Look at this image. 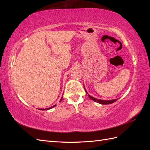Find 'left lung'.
I'll use <instances>...</instances> for the list:
<instances>
[{
  "mask_svg": "<svg viewBox=\"0 0 150 150\" xmlns=\"http://www.w3.org/2000/svg\"><path fill=\"white\" fill-rule=\"evenodd\" d=\"M84 90H85L86 93L87 94H88L87 91L86 90L84 86ZM88 96H89V97H90V98H91V99L92 100H93V101H95V102H97V103H99V104H112V103H114V102H115V101H117V100H118V98H117V99H113V100H104L98 99V98H94V97H91V95H88Z\"/></svg>",
  "mask_w": 150,
  "mask_h": 150,
  "instance_id": "left-lung-1",
  "label": "left lung"
}]
</instances>
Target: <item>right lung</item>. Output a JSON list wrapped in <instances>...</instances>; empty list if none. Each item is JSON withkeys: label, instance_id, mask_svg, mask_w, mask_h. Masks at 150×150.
Returning a JSON list of instances; mask_svg holds the SVG:
<instances>
[{"label": "right lung", "instance_id": "1", "mask_svg": "<svg viewBox=\"0 0 150 150\" xmlns=\"http://www.w3.org/2000/svg\"><path fill=\"white\" fill-rule=\"evenodd\" d=\"M62 97L61 98V99H60V102L62 100ZM55 106H56V104L55 105H54V106H52V107H50V108H46V109H40V110H50V109H52V108H53V107H55Z\"/></svg>", "mask_w": 150, "mask_h": 150}]
</instances>
